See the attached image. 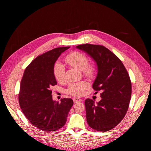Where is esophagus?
Wrapping results in <instances>:
<instances>
[{
    "label": "esophagus",
    "instance_id": "esophagus-1",
    "mask_svg": "<svg viewBox=\"0 0 151 151\" xmlns=\"http://www.w3.org/2000/svg\"><path fill=\"white\" fill-rule=\"evenodd\" d=\"M73 100H74V103H78V102H80V101H82V100L81 99H79V98H75V99H73Z\"/></svg>",
    "mask_w": 151,
    "mask_h": 151
}]
</instances>
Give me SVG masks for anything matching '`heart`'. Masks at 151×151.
Segmentation results:
<instances>
[{
	"mask_svg": "<svg viewBox=\"0 0 151 151\" xmlns=\"http://www.w3.org/2000/svg\"><path fill=\"white\" fill-rule=\"evenodd\" d=\"M65 62L68 65L82 71L83 74L88 77H93L96 68L92 64H88V57L83 53L74 51L66 55ZM54 75L58 82H63L65 77V69L60 62H57L54 66ZM89 87V83L86 81H82L76 83H72L67 89L68 94L74 96H80L83 94L85 90Z\"/></svg>",
	"mask_w": 151,
	"mask_h": 151,
	"instance_id": "obj_1",
	"label": "heart"
}]
</instances>
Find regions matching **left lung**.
<instances>
[{
    "label": "left lung",
    "mask_w": 151,
    "mask_h": 151,
    "mask_svg": "<svg viewBox=\"0 0 151 151\" xmlns=\"http://www.w3.org/2000/svg\"><path fill=\"white\" fill-rule=\"evenodd\" d=\"M76 48L96 63L97 74L92 88L101 92L97 104L90 99L85 101L88 124L99 131H109L122 120L128 109L132 92L129 74L122 61L105 46L87 43Z\"/></svg>",
    "instance_id": "left-lung-1"
}]
</instances>
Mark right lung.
<instances>
[{"label":"right lung","instance_id":"right-lung-1","mask_svg":"<svg viewBox=\"0 0 151 151\" xmlns=\"http://www.w3.org/2000/svg\"><path fill=\"white\" fill-rule=\"evenodd\" d=\"M69 48H56L36 57L25 69L21 80L20 108L33 126L46 132L62 128L73 105L71 99L63 98L60 102L53 100L51 90L57 85L53 72L55 63Z\"/></svg>","mask_w":151,"mask_h":151}]
</instances>
